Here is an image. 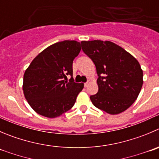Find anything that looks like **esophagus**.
<instances>
[{
  "label": "esophagus",
  "mask_w": 159,
  "mask_h": 159,
  "mask_svg": "<svg viewBox=\"0 0 159 159\" xmlns=\"http://www.w3.org/2000/svg\"><path fill=\"white\" fill-rule=\"evenodd\" d=\"M90 80H88L87 83H85V84H84V86H85V87H88V85L90 84Z\"/></svg>",
  "instance_id": "1"
}]
</instances>
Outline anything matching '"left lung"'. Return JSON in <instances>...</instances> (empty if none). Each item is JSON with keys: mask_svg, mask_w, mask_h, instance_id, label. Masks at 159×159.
<instances>
[{"mask_svg": "<svg viewBox=\"0 0 159 159\" xmlns=\"http://www.w3.org/2000/svg\"><path fill=\"white\" fill-rule=\"evenodd\" d=\"M81 46L94 63L98 75V91L90 97L93 105L111 115L126 111L143 85V71L138 61L111 41H82Z\"/></svg>", "mask_w": 159, "mask_h": 159, "instance_id": "obj_1", "label": "left lung"}]
</instances>
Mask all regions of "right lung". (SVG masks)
<instances>
[{"mask_svg": "<svg viewBox=\"0 0 159 159\" xmlns=\"http://www.w3.org/2000/svg\"><path fill=\"white\" fill-rule=\"evenodd\" d=\"M80 43L64 40L51 45L30 63L23 76L25 99L40 116L56 118L73 107L84 84L74 82L72 62ZM71 78L67 81V75Z\"/></svg>", "mask_w": 159, "mask_h": 159, "instance_id": "add662e5", "label": "right lung"}]
</instances>
